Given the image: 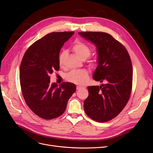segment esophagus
Returning a JSON list of instances; mask_svg holds the SVG:
<instances>
[{"instance_id":"1","label":"esophagus","mask_w":153,"mask_h":153,"mask_svg":"<svg viewBox=\"0 0 153 153\" xmlns=\"http://www.w3.org/2000/svg\"><path fill=\"white\" fill-rule=\"evenodd\" d=\"M83 87H84V86H81V85H77L76 86V89L77 90H80V89H82V88H83Z\"/></svg>"}]
</instances>
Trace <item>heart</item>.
I'll use <instances>...</instances> for the list:
<instances>
[{"label": "heart", "instance_id": "heart-1", "mask_svg": "<svg viewBox=\"0 0 153 153\" xmlns=\"http://www.w3.org/2000/svg\"><path fill=\"white\" fill-rule=\"evenodd\" d=\"M73 52L80 59L87 58L91 54V49L88 46L82 42H78L73 47ZM66 56V52L63 51L59 56V63L60 66H63L64 60ZM88 78V73L85 69L73 70L66 74V79L74 84H82L86 82Z\"/></svg>", "mask_w": 153, "mask_h": 153}]
</instances>
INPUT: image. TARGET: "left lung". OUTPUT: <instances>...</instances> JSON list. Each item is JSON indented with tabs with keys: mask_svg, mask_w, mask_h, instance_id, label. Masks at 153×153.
I'll list each match as a JSON object with an SVG mask.
<instances>
[{
	"mask_svg": "<svg viewBox=\"0 0 153 153\" xmlns=\"http://www.w3.org/2000/svg\"><path fill=\"white\" fill-rule=\"evenodd\" d=\"M78 34L96 47L98 66L92 78L105 83L87 87L85 112L96 121H108L121 112L130 96L133 79L130 57L124 46L109 34L86 32Z\"/></svg>",
	"mask_w": 153,
	"mask_h": 153,
	"instance_id": "8db88e82",
	"label": "left lung"
}]
</instances>
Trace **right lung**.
<instances>
[{
  "label": "right lung",
  "mask_w": 153,
  "mask_h": 153,
  "mask_svg": "<svg viewBox=\"0 0 153 153\" xmlns=\"http://www.w3.org/2000/svg\"><path fill=\"white\" fill-rule=\"evenodd\" d=\"M73 32H51L27 49L20 64V80L27 105L44 119L56 118L64 112L68 100L76 91L75 84L51 83L50 75L59 70V56L64 43Z\"/></svg>",
  "instance_id": "right-lung-1"
}]
</instances>
